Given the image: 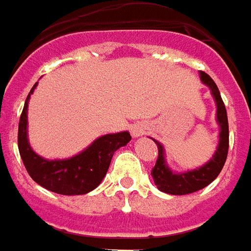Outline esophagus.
Returning <instances> with one entry per match:
<instances>
[{
  "label": "esophagus",
  "instance_id": "1",
  "mask_svg": "<svg viewBox=\"0 0 251 251\" xmlns=\"http://www.w3.org/2000/svg\"><path fill=\"white\" fill-rule=\"evenodd\" d=\"M146 129H147V128L144 127V126H136V124H135V126L132 127V131H131V132H132L133 138H139V136L144 135Z\"/></svg>",
  "mask_w": 251,
  "mask_h": 251
}]
</instances>
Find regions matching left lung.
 Instances as JSON below:
<instances>
[{"label":"left lung","mask_w":251,"mask_h":251,"mask_svg":"<svg viewBox=\"0 0 251 251\" xmlns=\"http://www.w3.org/2000/svg\"><path fill=\"white\" fill-rule=\"evenodd\" d=\"M201 80L204 85H207L211 91L214 101L217 105V123L219 126V142L217 151L214 152L213 158L208 160L207 163L198 168H194L184 173H175L166 162V152H164L163 144L159 143L158 140L153 139V142L158 146V160L155 167L151 171L153 182L156 187L166 194L171 195H186V194L195 193L202 190L206 186L213 182L221 173V170L225 166L228 151V123L226 107L223 104L221 98V93L214 83V80L207 73L199 72Z\"/></svg>","instance_id":"left-lung-1"}]
</instances>
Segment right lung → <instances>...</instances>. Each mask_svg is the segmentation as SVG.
<instances>
[{
    "mask_svg": "<svg viewBox=\"0 0 251 251\" xmlns=\"http://www.w3.org/2000/svg\"><path fill=\"white\" fill-rule=\"evenodd\" d=\"M36 83L25 100L18 124V150L30 178L49 191L61 195H83L92 191L105 176L115 151L131 140L128 131L107 133L85 150L68 159H45L36 153L28 139V103Z\"/></svg>",
    "mask_w": 251,
    "mask_h": 251,
    "instance_id": "obj_1",
    "label": "right lung"
}]
</instances>
